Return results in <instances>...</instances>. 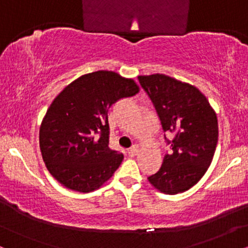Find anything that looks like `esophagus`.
Listing matches in <instances>:
<instances>
[{
	"mask_svg": "<svg viewBox=\"0 0 248 248\" xmlns=\"http://www.w3.org/2000/svg\"><path fill=\"white\" fill-rule=\"evenodd\" d=\"M138 153H139V147L136 146V144L130 148V149H128V155L132 156V157H133V156H135Z\"/></svg>",
	"mask_w": 248,
	"mask_h": 248,
	"instance_id": "obj_1",
	"label": "esophagus"
}]
</instances>
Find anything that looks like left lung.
Here are the masks:
<instances>
[{
    "label": "left lung",
    "mask_w": 248,
    "mask_h": 248,
    "mask_svg": "<svg viewBox=\"0 0 248 248\" xmlns=\"http://www.w3.org/2000/svg\"><path fill=\"white\" fill-rule=\"evenodd\" d=\"M152 100L162 129L172 133L157 172L149 176L150 183L167 195L184 192L204 176L211 164L218 142V121L205 95L192 85L169 76L138 77Z\"/></svg>",
    "instance_id": "8db88e82"
}]
</instances>
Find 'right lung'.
<instances>
[{"mask_svg": "<svg viewBox=\"0 0 248 248\" xmlns=\"http://www.w3.org/2000/svg\"><path fill=\"white\" fill-rule=\"evenodd\" d=\"M138 92L133 79L96 71L59 93L39 130L43 160L57 181L71 190L90 192L112 177L124 155L109 148L108 108Z\"/></svg>", "mask_w": 248, "mask_h": 248, "instance_id": "1", "label": "right lung"}]
</instances>
